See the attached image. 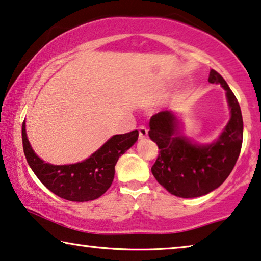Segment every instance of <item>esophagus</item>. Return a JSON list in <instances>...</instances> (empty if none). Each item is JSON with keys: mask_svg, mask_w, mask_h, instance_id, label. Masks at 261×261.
Here are the masks:
<instances>
[{"mask_svg": "<svg viewBox=\"0 0 261 261\" xmlns=\"http://www.w3.org/2000/svg\"><path fill=\"white\" fill-rule=\"evenodd\" d=\"M138 132H139V139L143 141V139L147 138V135H149V131L145 126H139L138 127Z\"/></svg>", "mask_w": 261, "mask_h": 261, "instance_id": "obj_1", "label": "esophagus"}]
</instances>
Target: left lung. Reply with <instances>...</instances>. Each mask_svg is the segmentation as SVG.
<instances>
[{
    "instance_id": "1",
    "label": "left lung",
    "mask_w": 261,
    "mask_h": 261,
    "mask_svg": "<svg viewBox=\"0 0 261 261\" xmlns=\"http://www.w3.org/2000/svg\"><path fill=\"white\" fill-rule=\"evenodd\" d=\"M208 82L220 84L230 109V119L215 141H192L176 111H161L150 119L149 136L161 150L151 171L163 188L180 198L201 197L219 188L242 150L244 124L238 100L216 70L211 69Z\"/></svg>"
}]
</instances>
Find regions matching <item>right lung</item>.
Wrapping results in <instances>:
<instances>
[{"label": "right lung", "mask_w": 261, "mask_h": 261, "mask_svg": "<svg viewBox=\"0 0 261 261\" xmlns=\"http://www.w3.org/2000/svg\"><path fill=\"white\" fill-rule=\"evenodd\" d=\"M138 139V131L115 135L90 157L75 164L54 165L35 153L27 136L25 122L22 125V142L27 162L46 189L70 201L97 199L107 192L115 177V166L120 155Z\"/></svg>", "instance_id": "add662e5"}]
</instances>
